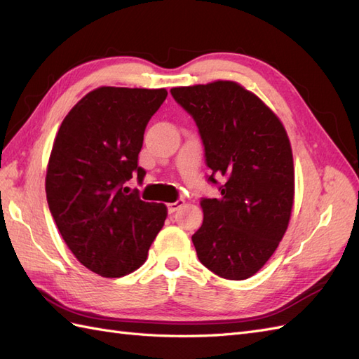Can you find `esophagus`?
I'll return each instance as SVG.
<instances>
[{
	"instance_id": "obj_1",
	"label": "esophagus",
	"mask_w": 359,
	"mask_h": 359,
	"mask_svg": "<svg viewBox=\"0 0 359 359\" xmlns=\"http://www.w3.org/2000/svg\"><path fill=\"white\" fill-rule=\"evenodd\" d=\"M184 199H178L177 202H170V203H168V210H169V212H175V211H178L182 205H184Z\"/></svg>"
}]
</instances>
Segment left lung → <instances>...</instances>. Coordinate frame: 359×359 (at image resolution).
<instances>
[{"label": "left lung", "mask_w": 359, "mask_h": 359, "mask_svg": "<svg viewBox=\"0 0 359 359\" xmlns=\"http://www.w3.org/2000/svg\"><path fill=\"white\" fill-rule=\"evenodd\" d=\"M201 133L212 175L226 178L220 198L202 199L193 234L201 263L225 279H248L273 255L294 202V166L278 116L243 86L217 80L173 87Z\"/></svg>", "instance_id": "obj_1"}]
</instances>
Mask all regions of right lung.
<instances>
[{
    "label": "right lung",
    "instance_id": "obj_1",
    "mask_svg": "<svg viewBox=\"0 0 359 359\" xmlns=\"http://www.w3.org/2000/svg\"><path fill=\"white\" fill-rule=\"evenodd\" d=\"M166 89L102 86L84 95L55 134L45 190L57 228L75 258L104 278L137 270L168 217L164 203L127 195L144 128Z\"/></svg>",
    "mask_w": 359,
    "mask_h": 359
}]
</instances>
